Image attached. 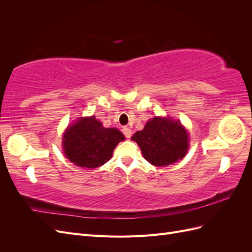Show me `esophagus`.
<instances>
[{"label":"esophagus","instance_id":"obj_1","mask_svg":"<svg viewBox=\"0 0 252 252\" xmlns=\"http://www.w3.org/2000/svg\"><path fill=\"white\" fill-rule=\"evenodd\" d=\"M122 131H123L124 135L126 136L127 139L130 138L131 134H132V131L130 130V128H128V127H123V129H122Z\"/></svg>","mask_w":252,"mask_h":252}]
</instances>
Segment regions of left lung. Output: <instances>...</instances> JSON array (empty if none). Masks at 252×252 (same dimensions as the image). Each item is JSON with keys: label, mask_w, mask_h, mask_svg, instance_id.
<instances>
[{"label": "left lung", "mask_w": 252, "mask_h": 252, "mask_svg": "<svg viewBox=\"0 0 252 252\" xmlns=\"http://www.w3.org/2000/svg\"><path fill=\"white\" fill-rule=\"evenodd\" d=\"M131 140L139 145L143 157L151 165L159 167L182 159L189 148V135L185 127L170 118L155 117L149 120Z\"/></svg>", "instance_id": "obj_1"}]
</instances>
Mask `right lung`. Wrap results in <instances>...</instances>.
Instances as JSON below:
<instances>
[{
  "label": "right lung",
  "instance_id": "right-lung-1",
  "mask_svg": "<svg viewBox=\"0 0 252 252\" xmlns=\"http://www.w3.org/2000/svg\"><path fill=\"white\" fill-rule=\"evenodd\" d=\"M125 140L117 128H105L95 117L80 118L68 126L63 135L66 158L79 167L96 168L107 163L113 149Z\"/></svg>",
  "mask_w": 252,
  "mask_h": 252
}]
</instances>
